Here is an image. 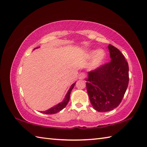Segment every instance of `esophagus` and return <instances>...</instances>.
<instances>
[{"mask_svg":"<svg viewBox=\"0 0 147 147\" xmlns=\"http://www.w3.org/2000/svg\"><path fill=\"white\" fill-rule=\"evenodd\" d=\"M86 76V73H83V72H82V73H81L79 74L78 78H79L80 80H83V79L85 78Z\"/></svg>","mask_w":147,"mask_h":147,"instance_id":"34e87169","label":"esophagus"}]
</instances>
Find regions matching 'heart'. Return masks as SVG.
Wrapping results in <instances>:
<instances>
[{"label":"heart","instance_id":"heart-1","mask_svg":"<svg viewBox=\"0 0 147 147\" xmlns=\"http://www.w3.org/2000/svg\"><path fill=\"white\" fill-rule=\"evenodd\" d=\"M95 51H92L90 52V56H92L95 54ZM105 57V53L104 51H98L97 52H96V54L95 56L94 59H93V60L92 61V66L93 67H97L98 65H99L102 62L104 61V59Z\"/></svg>","mask_w":147,"mask_h":147}]
</instances>
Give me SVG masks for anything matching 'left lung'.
I'll use <instances>...</instances> for the list:
<instances>
[{"mask_svg": "<svg viewBox=\"0 0 147 147\" xmlns=\"http://www.w3.org/2000/svg\"><path fill=\"white\" fill-rule=\"evenodd\" d=\"M111 61L88 73L87 92L98 112L113 110L120 104L129 83V66L123 54L109 45Z\"/></svg>", "mask_w": 147, "mask_h": 147, "instance_id": "left-lung-1", "label": "left lung"}]
</instances>
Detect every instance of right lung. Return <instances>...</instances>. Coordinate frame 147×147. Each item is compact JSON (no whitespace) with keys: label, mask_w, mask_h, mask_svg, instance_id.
<instances>
[{"label":"right lung","mask_w":147,"mask_h":147,"mask_svg":"<svg viewBox=\"0 0 147 147\" xmlns=\"http://www.w3.org/2000/svg\"><path fill=\"white\" fill-rule=\"evenodd\" d=\"M75 84H76V83H74V84L72 85L70 89L69 90V91L66 94V95H65L64 100L62 102H61L60 104H59L57 105H55V107H52L51 109H48L47 111H41L40 112H42V113H43V114H54L57 113V112H59V111H61V110H62V109H63L65 107V106H66L69 100L71 92V90H73V88H74V85H75Z\"/></svg>","instance_id":"1"}]
</instances>
